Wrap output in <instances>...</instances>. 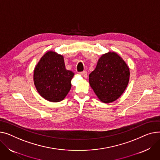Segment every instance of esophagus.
<instances>
[{
  "label": "esophagus",
  "instance_id": "34e87169",
  "mask_svg": "<svg viewBox=\"0 0 160 160\" xmlns=\"http://www.w3.org/2000/svg\"><path fill=\"white\" fill-rule=\"evenodd\" d=\"M80 74L82 77H83L84 78H86L88 77V72L86 71H83V72H81Z\"/></svg>",
  "mask_w": 160,
  "mask_h": 160
}]
</instances>
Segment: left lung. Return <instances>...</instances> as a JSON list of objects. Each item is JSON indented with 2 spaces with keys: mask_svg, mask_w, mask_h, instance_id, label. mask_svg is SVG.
I'll use <instances>...</instances> for the list:
<instances>
[{
  "mask_svg": "<svg viewBox=\"0 0 160 160\" xmlns=\"http://www.w3.org/2000/svg\"><path fill=\"white\" fill-rule=\"evenodd\" d=\"M129 77V68L122 58L115 52H108L99 58L97 67L89 74V81L99 100L109 103L123 93Z\"/></svg>",
  "mask_w": 160,
  "mask_h": 160,
  "instance_id": "left-lung-1",
  "label": "left lung"
}]
</instances>
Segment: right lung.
Here are the masks:
<instances>
[{
	"label": "right lung",
	"instance_id": "1",
	"mask_svg": "<svg viewBox=\"0 0 160 160\" xmlns=\"http://www.w3.org/2000/svg\"><path fill=\"white\" fill-rule=\"evenodd\" d=\"M74 74L66 69L62 55L49 51L42 57L35 68L34 84L42 97L51 102H58L69 92Z\"/></svg>",
	"mask_w": 160,
	"mask_h": 160
}]
</instances>
